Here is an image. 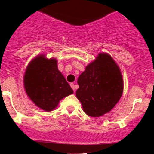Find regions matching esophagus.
<instances>
[{
  "label": "esophagus",
  "instance_id": "1",
  "mask_svg": "<svg viewBox=\"0 0 154 154\" xmlns=\"http://www.w3.org/2000/svg\"><path fill=\"white\" fill-rule=\"evenodd\" d=\"M70 85H71V87H72V89L73 90H74V92H75V84L74 83H71Z\"/></svg>",
  "mask_w": 154,
  "mask_h": 154
}]
</instances>
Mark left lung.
<instances>
[{
	"label": "left lung",
	"mask_w": 154,
	"mask_h": 154,
	"mask_svg": "<svg viewBox=\"0 0 154 154\" xmlns=\"http://www.w3.org/2000/svg\"><path fill=\"white\" fill-rule=\"evenodd\" d=\"M76 97L83 111L96 117L107 113L120 99L123 80L120 69L107 53H99L78 78Z\"/></svg>",
	"instance_id": "left-lung-1"
}]
</instances>
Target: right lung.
<instances>
[{
	"label": "right lung",
	"mask_w": 154,
	"mask_h": 154,
	"mask_svg": "<svg viewBox=\"0 0 154 154\" xmlns=\"http://www.w3.org/2000/svg\"><path fill=\"white\" fill-rule=\"evenodd\" d=\"M24 85L31 100L42 109L49 112L61 99L73 90L58 71L55 58L38 55L28 64L24 75Z\"/></svg>",
	"instance_id": "add662e5"
}]
</instances>
